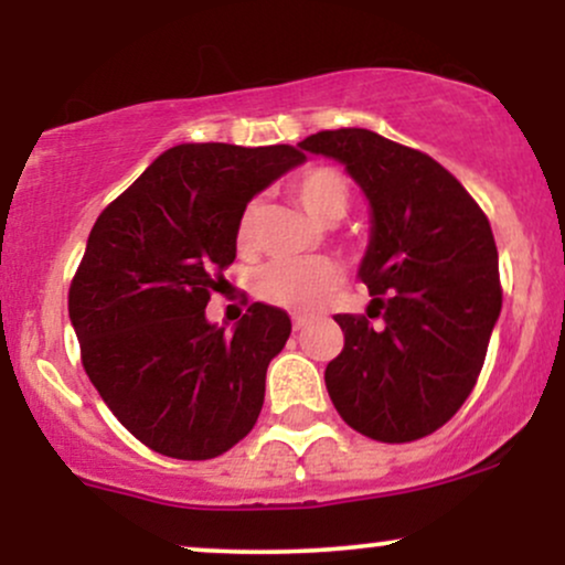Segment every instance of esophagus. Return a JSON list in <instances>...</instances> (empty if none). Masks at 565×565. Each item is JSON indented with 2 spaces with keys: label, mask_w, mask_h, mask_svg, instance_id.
Returning <instances> with one entry per match:
<instances>
[{
  "label": "esophagus",
  "mask_w": 565,
  "mask_h": 565,
  "mask_svg": "<svg viewBox=\"0 0 565 565\" xmlns=\"http://www.w3.org/2000/svg\"><path fill=\"white\" fill-rule=\"evenodd\" d=\"M308 323H310V316H295V319H291V327H295L297 332L308 327Z\"/></svg>",
  "instance_id": "1"
}]
</instances>
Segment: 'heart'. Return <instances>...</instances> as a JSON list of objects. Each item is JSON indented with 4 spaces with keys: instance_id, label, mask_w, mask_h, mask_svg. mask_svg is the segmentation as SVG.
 <instances>
[{
    "instance_id": "b5f03b06",
    "label": "heart",
    "mask_w": 565,
    "mask_h": 565,
    "mask_svg": "<svg viewBox=\"0 0 565 565\" xmlns=\"http://www.w3.org/2000/svg\"><path fill=\"white\" fill-rule=\"evenodd\" d=\"M289 193L319 223H337L350 206V185L334 167H310L289 183ZM260 204L249 201L238 215L236 238L249 246L257 231ZM342 281L340 265L329 257L265 263L255 274V291L265 302L287 310H313Z\"/></svg>"
}]
</instances>
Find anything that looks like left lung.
Wrapping results in <instances>:
<instances>
[{"label": "left lung", "mask_w": 565, "mask_h": 565, "mask_svg": "<svg viewBox=\"0 0 565 565\" xmlns=\"http://www.w3.org/2000/svg\"><path fill=\"white\" fill-rule=\"evenodd\" d=\"M300 148L345 164L372 206L359 270L372 305L334 316L345 348L323 374L329 398L366 438L430 436L476 387L502 310L489 217L436 159L372 129H323Z\"/></svg>", "instance_id": "1"}]
</instances>
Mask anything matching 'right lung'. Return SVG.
Listing matches in <instances>:
<instances>
[{"label": "right lung", "instance_id": "obj_1", "mask_svg": "<svg viewBox=\"0 0 565 565\" xmlns=\"http://www.w3.org/2000/svg\"><path fill=\"white\" fill-rule=\"evenodd\" d=\"M302 161L295 146L183 142L95 220L68 316L89 382L148 449L212 459L260 417L289 316L252 302L228 334L204 308L236 260L244 206Z\"/></svg>", "mask_w": 565, "mask_h": 565}]
</instances>
